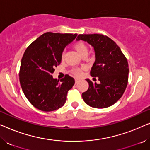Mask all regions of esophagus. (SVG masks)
Here are the masks:
<instances>
[{
	"label": "esophagus",
	"mask_w": 150,
	"mask_h": 150,
	"mask_svg": "<svg viewBox=\"0 0 150 150\" xmlns=\"http://www.w3.org/2000/svg\"><path fill=\"white\" fill-rule=\"evenodd\" d=\"M80 80H81V79H80L79 78H77V77L75 78V82H76V83H77L78 82H79Z\"/></svg>",
	"instance_id": "obj_1"
}]
</instances>
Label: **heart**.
I'll return each instance as SVG.
<instances>
[{
    "mask_svg": "<svg viewBox=\"0 0 150 150\" xmlns=\"http://www.w3.org/2000/svg\"><path fill=\"white\" fill-rule=\"evenodd\" d=\"M74 48H75V50L77 51L78 53L79 54H81V56L83 55L87 54V46L85 43L82 41H78V42H76L74 44ZM62 59L64 58V53L62 54ZM72 73L75 76H81L82 74H83V68H81V67H76V68H74L72 70Z\"/></svg>",
    "mask_w": 150,
    "mask_h": 150,
    "instance_id": "obj_1",
    "label": "heart"
}]
</instances>
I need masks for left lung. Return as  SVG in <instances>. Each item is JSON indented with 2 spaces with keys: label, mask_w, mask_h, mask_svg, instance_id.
<instances>
[{
  "label": "left lung",
  "mask_w": 150,
  "mask_h": 150,
  "mask_svg": "<svg viewBox=\"0 0 150 150\" xmlns=\"http://www.w3.org/2000/svg\"><path fill=\"white\" fill-rule=\"evenodd\" d=\"M76 40H83L94 48L96 60L91 76L98 78L99 84L89 79V89L82 93L85 102L91 107L104 108L112 105L124 94L128 85V63L120 47L111 39L102 34L79 35Z\"/></svg>",
  "instance_id": "1"
}]
</instances>
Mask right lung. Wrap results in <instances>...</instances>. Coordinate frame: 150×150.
<instances>
[{
    "label": "right lung",
    "mask_w": 150,
    "mask_h": 150,
    "mask_svg": "<svg viewBox=\"0 0 150 150\" xmlns=\"http://www.w3.org/2000/svg\"><path fill=\"white\" fill-rule=\"evenodd\" d=\"M76 36L47 32L26 49L20 65V83L26 98L38 109L53 111L65 104L74 79L66 74L59 81L53 79L52 74L61 62L65 47Z\"/></svg>",
    "instance_id": "add662e5"
}]
</instances>
